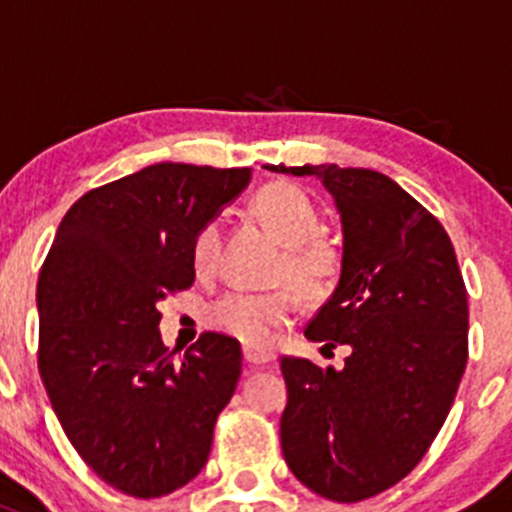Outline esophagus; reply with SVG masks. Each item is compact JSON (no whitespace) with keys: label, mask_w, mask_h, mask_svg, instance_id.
<instances>
[{"label":"esophagus","mask_w":512,"mask_h":512,"mask_svg":"<svg viewBox=\"0 0 512 512\" xmlns=\"http://www.w3.org/2000/svg\"><path fill=\"white\" fill-rule=\"evenodd\" d=\"M242 355H245V360L250 362V365H265V362L275 360V352L260 345H245L242 347Z\"/></svg>","instance_id":"esophagus-1"}]
</instances>
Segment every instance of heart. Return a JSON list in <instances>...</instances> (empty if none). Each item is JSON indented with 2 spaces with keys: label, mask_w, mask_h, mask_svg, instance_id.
I'll return each instance as SVG.
<instances>
[{
  "label": "heart",
  "mask_w": 512,
  "mask_h": 512,
  "mask_svg": "<svg viewBox=\"0 0 512 512\" xmlns=\"http://www.w3.org/2000/svg\"><path fill=\"white\" fill-rule=\"evenodd\" d=\"M252 212L285 245L277 277L290 280L305 295H317L335 280L340 252L330 240L317 235L320 215L310 197L290 182H272L252 197ZM220 225L207 222L192 242L195 275L207 280L220 262ZM297 297L290 287L267 292H227L207 307V322L215 330L240 337L247 345H267L277 327L295 315Z\"/></svg>",
  "instance_id": "heart-1"
}]
</instances>
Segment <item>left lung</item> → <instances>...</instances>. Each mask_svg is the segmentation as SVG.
I'll use <instances>...</instances> for the list:
<instances>
[{"label": "left lung", "instance_id": "1", "mask_svg": "<svg viewBox=\"0 0 512 512\" xmlns=\"http://www.w3.org/2000/svg\"><path fill=\"white\" fill-rule=\"evenodd\" d=\"M265 167L317 177L340 212V280L305 337L352 352L342 370L282 357L280 443L312 493L357 503L400 483L443 428L468 362V292L448 232L388 175Z\"/></svg>", "mask_w": 512, "mask_h": 512}]
</instances>
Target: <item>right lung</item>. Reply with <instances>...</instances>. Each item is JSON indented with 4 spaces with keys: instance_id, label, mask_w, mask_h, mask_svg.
Here are the masks:
<instances>
[{
    "instance_id": "right-lung-1",
    "label": "right lung",
    "mask_w": 512,
    "mask_h": 512,
    "mask_svg": "<svg viewBox=\"0 0 512 512\" xmlns=\"http://www.w3.org/2000/svg\"><path fill=\"white\" fill-rule=\"evenodd\" d=\"M250 167L160 162L89 190L64 215L37 285L39 375L79 458L132 498L190 483L242 372L205 332L175 360L157 310L195 282L192 242L250 185Z\"/></svg>"
}]
</instances>
